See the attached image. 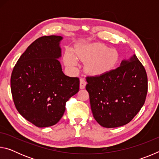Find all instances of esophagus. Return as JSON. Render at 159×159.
Wrapping results in <instances>:
<instances>
[{
    "label": "esophagus",
    "instance_id": "obj_1",
    "mask_svg": "<svg viewBox=\"0 0 159 159\" xmlns=\"http://www.w3.org/2000/svg\"><path fill=\"white\" fill-rule=\"evenodd\" d=\"M86 85V80L83 78H80V89H84Z\"/></svg>",
    "mask_w": 159,
    "mask_h": 159
}]
</instances>
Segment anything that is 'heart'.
Wrapping results in <instances>:
<instances>
[{
  "label": "heart",
  "mask_w": 159,
  "mask_h": 159,
  "mask_svg": "<svg viewBox=\"0 0 159 159\" xmlns=\"http://www.w3.org/2000/svg\"><path fill=\"white\" fill-rule=\"evenodd\" d=\"M106 48L94 47L81 50L79 52L80 58L85 61H89L88 69L94 74L102 73L111 68L117 60L116 53L113 50H108L102 53ZM65 61L70 66H75L77 63L76 59L71 52H67L65 56Z\"/></svg>",
  "instance_id": "heart-1"
}]
</instances>
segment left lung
<instances>
[{"instance_id":"8db88e82","label":"left lung","mask_w":159,"mask_h":159,"mask_svg":"<svg viewBox=\"0 0 159 159\" xmlns=\"http://www.w3.org/2000/svg\"><path fill=\"white\" fill-rule=\"evenodd\" d=\"M86 80L93 117L102 127L127 124L144 105L147 75L135 55L123 60L116 69L88 76Z\"/></svg>"}]
</instances>
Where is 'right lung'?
Returning a JSON list of instances; mask_svg holds the SVG:
<instances>
[{"label":"right lung","mask_w":159,"mask_h":159,"mask_svg":"<svg viewBox=\"0 0 159 159\" xmlns=\"http://www.w3.org/2000/svg\"><path fill=\"white\" fill-rule=\"evenodd\" d=\"M60 36H43L29 45L13 69L10 79L16 109L37 127L55 125L66 102L79 90L80 80L63 73Z\"/></svg>","instance_id":"right-lung-1"}]
</instances>
